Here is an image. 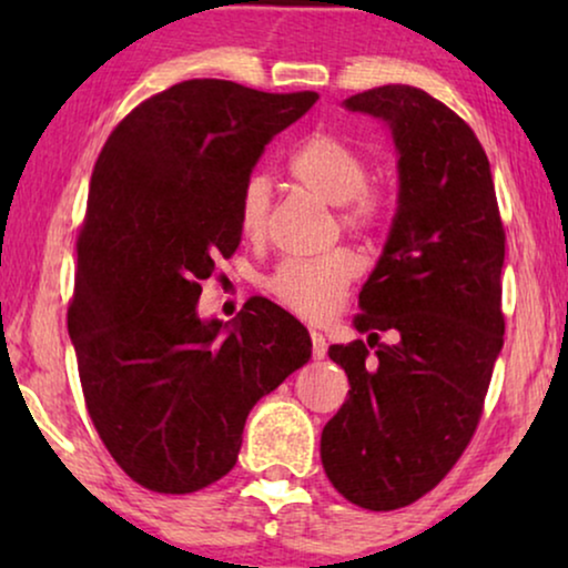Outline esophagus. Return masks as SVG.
I'll list each match as a JSON object with an SVG mask.
<instances>
[{
  "label": "esophagus",
  "mask_w": 568,
  "mask_h": 568,
  "mask_svg": "<svg viewBox=\"0 0 568 568\" xmlns=\"http://www.w3.org/2000/svg\"><path fill=\"white\" fill-rule=\"evenodd\" d=\"M310 341H313V356L315 359H323L325 352H328V344H325V336L321 331H310Z\"/></svg>",
  "instance_id": "1"
}]
</instances>
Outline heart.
Here are the masks:
<instances>
[{
	"mask_svg": "<svg viewBox=\"0 0 568 568\" xmlns=\"http://www.w3.org/2000/svg\"><path fill=\"white\" fill-rule=\"evenodd\" d=\"M290 173L315 196L336 204L341 230L372 237L390 220V199L367 183L369 162L344 139L315 131L290 154ZM271 185L263 175H251L240 191L237 227L247 240L266 230ZM362 274V258L352 247H333L315 258H286L271 271L266 290L278 305L302 321L321 323L344 302L348 286Z\"/></svg>",
	"mask_w": 568,
	"mask_h": 568,
	"instance_id": "heart-1",
	"label": "heart"
}]
</instances>
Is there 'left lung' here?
<instances>
[{"mask_svg": "<svg viewBox=\"0 0 568 568\" xmlns=\"http://www.w3.org/2000/svg\"><path fill=\"white\" fill-rule=\"evenodd\" d=\"M346 108L390 123L400 193L354 315L369 338L328 348L352 390L325 424L321 457L344 499L390 511L429 494L478 429L504 344L507 235L484 146L455 111L408 84Z\"/></svg>", "mask_w": 568, "mask_h": 568, "instance_id": "obj_1", "label": "left lung"}]
</instances>
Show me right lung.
Wrapping results in <instances>:
<instances>
[{
  "mask_svg": "<svg viewBox=\"0 0 568 568\" xmlns=\"http://www.w3.org/2000/svg\"><path fill=\"white\" fill-rule=\"evenodd\" d=\"M315 100L185 80L123 115L98 154L67 325L92 424L150 491L227 476L251 408L310 359L307 331L274 302L247 300L230 333L201 323L196 302L237 251L263 146Z\"/></svg>",
  "mask_w": 568,
  "mask_h": 568,
  "instance_id": "add662e5",
  "label": "right lung"
}]
</instances>
